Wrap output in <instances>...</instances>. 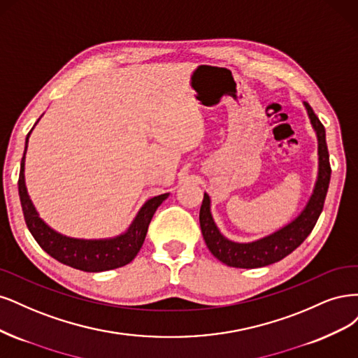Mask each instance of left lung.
<instances>
[{"label": "left lung", "mask_w": 358, "mask_h": 358, "mask_svg": "<svg viewBox=\"0 0 358 358\" xmlns=\"http://www.w3.org/2000/svg\"><path fill=\"white\" fill-rule=\"evenodd\" d=\"M305 107L308 110L310 123H313L318 136L320 168L314 193L310 196L306 208L296 220H293L290 224H287L285 227L278 230V232H275L266 238L259 239L256 242H250V244H238V242L226 239L220 234V230L217 229L210 213V196L206 193L203 194V201L199 211V223L205 244L213 252L214 257L227 264V266L244 269L268 266V264L280 262L281 259L290 255V252L301 245L308 238V235L313 232V229L322 211V206H324L331 168L329 162V150L326 143L324 126H322L313 107H310L308 102H305Z\"/></svg>", "instance_id": "8db88e82"}]
</instances>
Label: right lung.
<instances>
[{"label":"right lung","mask_w":358,"mask_h":358,"mask_svg":"<svg viewBox=\"0 0 358 358\" xmlns=\"http://www.w3.org/2000/svg\"><path fill=\"white\" fill-rule=\"evenodd\" d=\"M28 136H27L25 152L28 145ZM24 166H25V153L20 162V174H19L17 184H19L22 211H24L25 223L29 229L31 235L49 256H52L57 262L68 264V266L85 271V272L110 271V269L122 268L124 264L131 263L144 244L148 224L152 222L153 214L156 213L157 206L168 198V193H164L147 201L145 205L141 208V211L135 217V220L128 229V232L117 238L99 239V241L66 238L56 234L55 230H52L38 217L27 193Z\"/></svg>","instance_id":"1"}]
</instances>
